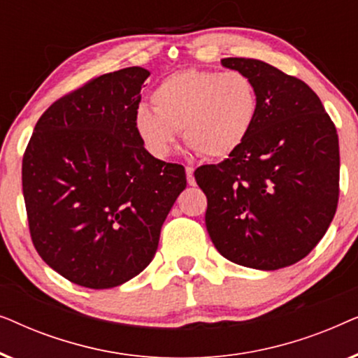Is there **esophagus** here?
<instances>
[{
	"label": "esophagus",
	"instance_id": "esophagus-1",
	"mask_svg": "<svg viewBox=\"0 0 358 358\" xmlns=\"http://www.w3.org/2000/svg\"><path fill=\"white\" fill-rule=\"evenodd\" d=\"M185 174H187V184H189V185H195L194 168H190V166H187V168H185Z\"/></svg>",
	"mask_w": 358,
	"mask_h": 358
}]
</instances>
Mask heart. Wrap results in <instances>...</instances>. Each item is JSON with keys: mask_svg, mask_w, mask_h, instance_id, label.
<instances>
[{"mask_svg": "<svg viewBox=\"0 0 358 358\" xmlns=\"http://www.w3.org/2000/svg\"><path fill=\"white\" fill-rule=\"evenodd\" d=\"M151 104L153 109H136L134 127L145 148L159 159L173 153L179 130L205 158H227L246 141L259 114L256 85L236 70L174 73L155 87Z\"/></svg>", "mask_w": 358, "mask_h": 358, "instance_id": "obj_1", "label": "heart"}]
</instances>
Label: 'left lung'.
Wrapping results in <instances>:
<instances>
[{
  "label": "left lung",
  "instance_id": "obj_1",
  "mask_svg": "<svg viewBox=\"0 0 358 358\" xmlns=\"http://www.w3.org/2000/svg\"><path fill=\"white\" fill-rule=\"evenodd\" d=\"M259 94L246 141L195 169L207 195L205 224L217 251L239 266L277 271L310 254L339 200V138L306 83L254 58H223Z\"/></svg>",
  "mask_w": 358,
  "mask_h": 358
}]
</instances>
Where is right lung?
I'll list each match as a JSON object with an SVG mask.
<instances>
[{
  "label": "right lung",
  "mask_w": 358,
  "mask_h": 358,
  "mask_svg": "<svg viewBox=\"0 0 358 358\" xmlns=\"http://www.w3.org/2000/svg\"><path fill=\"white\" fill-rule=\"evenodd\" d=\"M140 66L97 76L43 112L22 158V194L38 256L86 288L129 282L153 261L187 185L184 166L145 150L134 127Z\"/></svg>",
  "instance_id": "1"
}]
</instances>
